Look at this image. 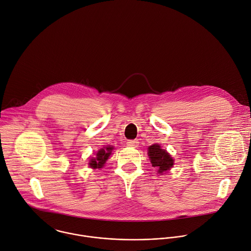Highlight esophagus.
Here are the masks:
<instances>
[{
    "label": "esophagus",
    "mask_w": 251,
    "mask_h": 251,
    "mask_svg": "<svg viewBox=\"0 0 251 251\" xmlns=\"http://www.w3.org/2000/svg\"><path fill=\"white\" fill-rule=\"evenodd\" d=\"M138 145H139V142L136 140H130L127 142V146L131 147V148H136V147H138Z\"/></svg>",
    "instance_id": "1"
}]
</instances>
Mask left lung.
I'll use <instances>...</instances> for the list:
<instances>
[{
    "mask_svg": "<svg viewBox=\"0 0 251 251\" xmlns=\"http://www.w3.org/2000/svg\"><path fill=\"white\" fill-rule=\"evenodd\" d=\"M148 150H149L148 154L150 156L152 167L158 170L157 172L158 174L163 175L164 173L171 170V168H173L175 160L167 151L161 148L160 145L154 144Z\"/></svg>",
    "mask_w": 251,
    "mask_h": 251,
    "instance_id": "8db88e82",
    "label": "left lung"
}]
</instances>
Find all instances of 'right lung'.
Masks as SVG:
<instances>
[{
    "label": "right lung",
    "instance_id": "add662e5",
    "mask_svg": "<svg viewBox=\"0 0 251 251\" xmlns=\"http://www.w3.org/2000/svg\"><path fill=\"white\" fill-rule=\"evenodd\" d=\"M113 151V147L106 146L100 149L95 155V157H92L89 161V167L92 169H100L104 166L106 160L111 154V151Z\"/></svg>",
    "mask_w": 251,
    "mask_h": 251
}]
</instances>
